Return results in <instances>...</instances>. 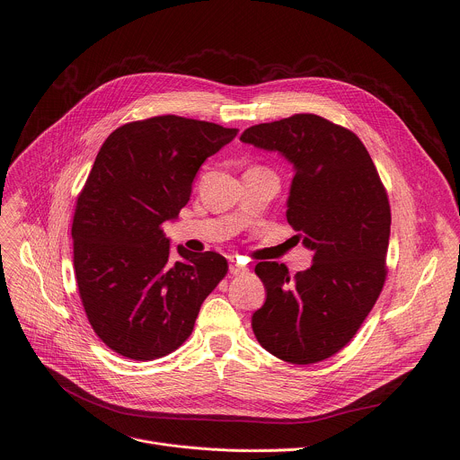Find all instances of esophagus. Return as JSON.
I'll return each instance as SVG.
<instances>
[{
	"mask_svg": "<svg viewBox=\"0 0 460 460\" xmlns=\"http://www.w3.org/2000/svg\"><path fill=\"white\" fill-rule=\"evenodd\" d=\"M243 271H245V268L240 266L238 262H234V261L229 262V273H231V275H240V273H243Z\"/></svg>",
	"mask_w": 460,
	"mask_h": 460,
	"instance_id": "34e87169",
	"label": "esophagus"
}]
</instances>
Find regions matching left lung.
Listing matches in <instances>:
<instances>
[{
  "instance_id": "left-lung-1",
  "label": "left lung",
  "mask_w": 460,
  "mask_h": 460,
  "mask_svg": "<svg viewBox=\"0 0 460 460\" xmlns=\"http://www.w3.org/2000/svg\"><path fill=\"white\" fill-rule=\"evenodd\" d=\"M240 141L294 164L286 218L314 253L296 277L279 262L255 266L266 303L252 317L253 332L282 361H323L356 336L382 294L391 234L385 187L359 137L314 113L255 124Z\"/></svg>"
}]
</instances>
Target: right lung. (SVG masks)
Wrapping results in <instances>:
<instances>
[{
  "mask_svg": "<svg viewBox=\"0 0 460 460\" xmlns=\"http://www.w3.org/2000/svg\"><path fill=\"white\" fill-rule=\"evenodd\" d=\"M236 128L159 115L122 124L101 146L71 226L82 306L113 352L152 361L192 333L207 296L227 273L215 253H192L163 224L190 199L201 163L231 143Z\"/></svg>",
  "mask_w": 460,
  "mask_h": 460,
  "instance_id": "1",
  "label": "right lung"
}]
</instances>
